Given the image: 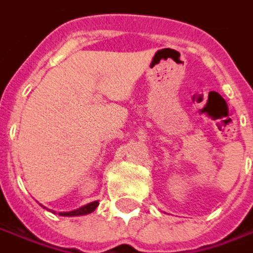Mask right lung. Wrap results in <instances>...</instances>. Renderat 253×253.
<instances>
[{"label":"right lung","instance_id":"add662e5","mask_svg":"<svg viewBox=\"0 0 253 253\" xmlns=\"http://www.w3.org/2000/svg\"><path fill=\"white\" fill-rule=\"evenodd\" d=\"M99 206V202L94 201L91 202V203H87V205H84L82 208H79V209L72 210V211H61L59 213V216H65V217H72V216H83V214H89L91 213L93 210L96 209ZM55 213V211H54Z\"/></svg>","mask_w":253,"mask_h":253}]
</instances>
